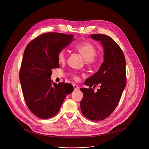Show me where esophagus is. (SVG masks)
<instances>
[{"mask_svg":"<svg viewBox=\"0 0 149 149\" xmlns=\"http://www.w3.org/2000/svg\"><path fill=\"white\" fill-rule=\"evenodd\" d=\"M72 86H73L74 89L75 91H76V90L77 91V90H79V87H78V86H77L76 84H73Z\"/></svg>","mask_w":149,"mask_h":149,"instance_id":"esophagus-1","label":"esophagus"}]
</instances>
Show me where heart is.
Returning <instances> with one entry per match:
<instances>
[{
    "instance_id": "b5f03b06",
    "label": "heart",
    "mask_w": 149,
    "mask_h": 149,
    "mask_svg": "<svg viewBox=\"0 0 149 149\" xmlns=\"http://www.w3.org/2000/svg\"><path fill=\"white\" fill-rule=\"evenodd\" d=\"M75 49L85 58L86 64L91 65L96 62L97 48L95 45L90 42H84L77 44ZM67 58V52L64 48L60 49L57 53V59L59 63L64 62ZM72 78L75 81L79 79L78 76L72 74Z\"/></svg>"
}]
</instances>
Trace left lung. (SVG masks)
<instances>
[{
	"instance_id": "obj_1",
	"label": "left lung",
	"mask_w": 149,
	"mask_h": 149,
	"mask_svg": "<svg viewBox=\"0 0 149 149\" xmlns=\"http://www.w3.org/2000/svg\"><path fill=\"white\" fill-rule=\"evenodd\" d=\"M91 38L101 41L104 58L99 70L85 81L88 88H80L83 98L80 102L82 114L88 119L98 121L109 117L117 107L126 86L125 59L120 46L110 36L92 34ZM98 84L100 88L94 93Z\"/></svg>"
}]
</instances>
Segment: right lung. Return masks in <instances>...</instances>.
<instances>
[{
	"mask_svg": "<svg viewBox=\"0 0 149 149\" xmlns=\"http://www.w3.org/2000/svg\"><path fill=\"white\" fill-rule=\"evenodd\" d=\"M73 35L58 32L42 34L27 45L21 63L19 79L25 102L36 117L47 119L59 111L67 94L73 91L64 82L54 83L52 70L59 68L58 51L71 43Z\"/></svg>",
	"mask_w": 149,
	"mask_h": 149,
	"instance_id": "right-lung-1",
	"label": "right lung"
}]
</instances>
